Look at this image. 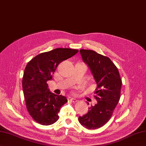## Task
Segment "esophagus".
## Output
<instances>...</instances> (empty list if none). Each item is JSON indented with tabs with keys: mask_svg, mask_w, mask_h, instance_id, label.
Listing matches in <instances>:
<instances>
[{
	"mask_svg": "<svg viewBox=\"0 0 146 146\" xmlns=\"http://www.w3.org/2000/svg\"><path fill=\"white\" fill-rule=\"evenodd\" d=\"M68 100H70V101H71V102H74V103L77 102V99L74 98H70V97H69V98H68Z\"/></svg>",
	"mask_w": 146,
	"mask_h": 146,
	"instance_id": "obj_1",
	"label": "esophagus"
}]
</instances>
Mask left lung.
I'll list each match as a JSON object with an SVG mask.
<instances>
[{
  "label": "left lung",
  "instance_id": "1",
  "mask_svg": "<svg viewBox=\"0 0 146 146\" xmlns=\"http://www.w3.org/2000/svg\"><path fill=\"white\" fill-rule=\"evenodd\" d=\"M80 52L98 86L94 92L97 103L89 108L87 113L79 117L78 120L84 128L96 129L111 118L120 98L122 82L118 68L109 57L91 50L81 49Z\"/></svg>",
  "mask_w": 146,
  "mask_h": 146
}]
</instances>
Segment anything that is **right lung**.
<instances>
[{
	"label": "right lung",
	"mask_w": 146,
	"mask_h": 146,
	"mask_svg": "<svg viewBox=\"0 0 146 146\" xmlns=\"http://www.w3.org/2000/svg\"><path fill=\"white\" fill-rule=\"evenodd\" d=\"M78 52L76 49L57 48L36 55L28 63L22 86L28 111L36 122L50 125L57 121L60 109L67 99L51 92L47 81L52 79L60 63Z\"/></svg>",
	"instance_id": "right-lung-1"
}]
</instances>
